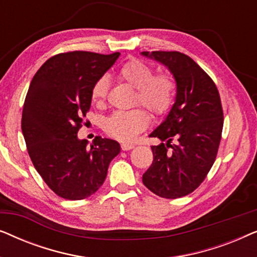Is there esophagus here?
I'll return each mask as SVG.
<instances>
[{"mask_svg":"<svg viewBox=\"0 0 257 257\" xmlns=\"http://www.w3.org/2000/svg\"><path fill=\"white\" fill-rule=\"evenodd\" d=\"M132 149H135V145H133V144H127V143H122L121 144V150L122 151H130Z\"/></svg>","mask_w":257,"mask_h":257,"instance_id":"esophagus-1","label":"esophagus"}]
</instances>
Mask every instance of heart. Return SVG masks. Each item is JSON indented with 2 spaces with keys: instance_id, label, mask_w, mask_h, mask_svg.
<instances>
[{
  "instance_id": "b5f03b06",
  "label": "heart",
  "mask_w": 257,
  "mask_h": 257,
  "mask_svg": "<svg viewBox=\"0 0 257 257\" xmlns=\"http://www.w3.org/2000/svg\"><path fill=\"white\" fill-rule=\"evenodd\" d=\"M118 77L137 89V101L144 105L151 113L161 115L170 110L173 103L175 85L168 73L153 76V70L150 65L139 59H131L119 69ZM107 91L108 79L100 77L91 91L92 100L96 104L103 103ZM149 121V114L142 108L117 111L106 119L104 128L108 136L120 142H130L147 127Z\"/></svg>"
}]
</instances>
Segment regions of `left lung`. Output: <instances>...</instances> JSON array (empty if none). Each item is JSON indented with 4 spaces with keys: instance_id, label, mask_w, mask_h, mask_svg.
Listing matches in <instances>:
<instances>
[{
    "instance_id": "8db88e82",
    "label": "left lung",
    "mask_w": 257,
    "mask_h": 257,
    "mask_svg": "<svg viewBox=\"0 0 257 257\" xmlns=\"http://www.w3.org/2000/svg\"><path fill=\"white\" fill-rule=\"evenodd\" d=\"M172 73L177 85L174 104L165 120L150 133L153 163L143 175L151 192L165 199L188 195L205 180L215 161L223 126L220 94L212 78L187 55L144 51Z\"/></svg>"
}]
</instances>
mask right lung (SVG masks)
I'll list each match as a JSON object with an SVG mask.
<instances>
[{
    "label": "right lung",
    "instance_id": "right-lung-1",
    "mask_svg": "<svg viewBox=\"0 0 257 257\" xmlns=\"http://www.w3.org/2000/svg\"><path fill=\"white\" fill-rule=\"evenodd\" d=\"M120 54L72 51L49 58L31 80L24 101L22 132L28 153L45 184L66 200L96 193L111 160L120 152L115 140L96 137L92 145L77 133L91 106L94 83Z\"/></svg>",
    "mask_w": 257,
    "mask_h": 257
}]
</instances>
